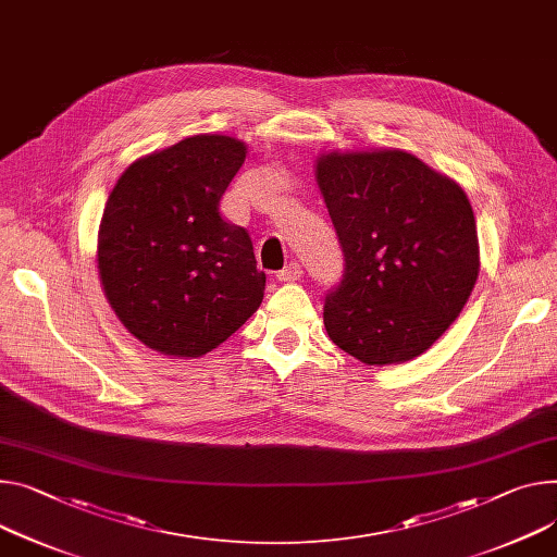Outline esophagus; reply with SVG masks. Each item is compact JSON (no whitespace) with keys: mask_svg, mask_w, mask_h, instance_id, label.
Returning <instances> with one entry per match:
<instances>
[{"mask_svg":"<svg viewBox=\"0 0 557 557\" xmlns=\"http://www.w3.org/2000/svg\"><path fill=\"white\" fill-rule=\"evenodd\" d=\"M304 276V268L298 265V263H289L285 270H281L278 274H276V278L281 281V283H294V281H298Z\"/></svg>","mask_w":557,"mask_h":557,"instance_id":"esophagus-1","label":"esophagus"}]
</instances>
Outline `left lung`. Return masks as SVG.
<instances>
[{
  "label": "left lung",
  "instance_id": "8db88e82",
  "mask_svg": "<svg viewBox=\"0 0 557 557\" xmlns=\"http://www.w3.org/2000/svg\"><path fill=\"white\" fill-rule=\"evenodd\" d=\"M317 183L346 261L325 296L330 338L366 366L419 357L459 317L480 274L468 196L401 149L323 153Z\"/></svg>",
  "mask_w": 557,
  "mask_h": 557
}]
</instances>
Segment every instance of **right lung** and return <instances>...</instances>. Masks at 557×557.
Wrapping results in <instances>:
<instances>
[{"label": "right lung", "instance_id": "add662e5", "mask_svg": "<svg viewBox=\"0 0 557 557\" xmlns=\"http://www.w3.org/2000/svg\"><path fill=\"white\" fill-rule=\"evenodd\" d=\"M247 145L200 134L138 158L109 194L98 272L113 312L166 357H202L263 301L247 230L221 216V198Z\"/></svg>", "mask_w": 557, "mask_h": 557}]
</instances>
